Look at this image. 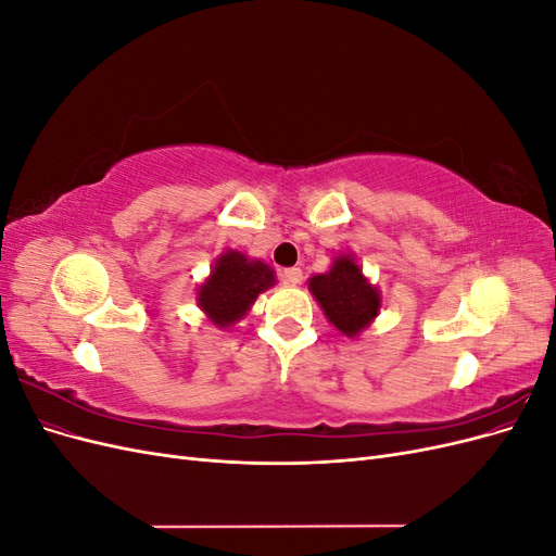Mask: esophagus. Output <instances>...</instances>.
<instances>
[{"label": "esophagus", "mask_w": 556, "mask_h": 556, "mask_svg": "<svg viewBox=\"0 0 556 556\" xmlns=\"http://www.w3.org/2000/svg\"><path fill=\"white\" fill-rule=\"evenodd\" d=\"M280 278L285 285H299L301 280H304V271H301L299 266H292V268H282L280 271Z\"/></svg>", "instance_id": "34e87169"}]
</instances>
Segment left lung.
<instances>
[{
  "instance_id": "1",
  "label": "left lung",
  "mask_w": 556,
  "mask_h": 556,
  "mask_svg": "<svg viewBox=\"0 0 556 556\" xmlns=\"http://www.w3.org/2000/svg\"><path fill=\"white\" fill-rule=\"evenodd\" d=\"M311 292L329 323L345 336H357L380 311V296L350 255L333 262L329 274L311 278Z\"/></svg>"
}]
</instances>
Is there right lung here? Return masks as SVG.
I'll use <instances>...</instances> for the list:
<instances>
[{
    "instance_id": "1",
    "label": "right lung",
    "mask_w": 556,
    "mask_h": 556,
    "mask_svg": "<svg viewBox=\"0 0 556 556\" xmlns=\"http://www.w3.org/2000/svg\"><path fill=\"white\" fill-rule=\"evenodd\" d=\"M274 271L264 262H250L241 252H225L211 278L199 288V306L217 327H229L245 315L255 299L274 285Z\"/></svg>"
}]
</instances>
